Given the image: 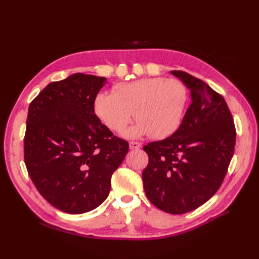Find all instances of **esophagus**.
<instances>
[{"label":"esophagus","mask_w":259,"mask_h":259,"mask_svg":"<svg viewBox=\"0 0 259 259\" xmlns=\"http://www.w3.org/2000/svg\"><path fill=\"white\" fill-rule=\"evenodd\" d=\"M140 147H142V144H140V143H137V142H131L130 143V148L132 149V150H137V149H139Z\"/></svg>","instance_id":"1"}]
</instances>
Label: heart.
<instances>
[{
	"label": "heart",
	"mask_w": 259,
	"mask_h": 259,
	"mask_svg": "<svg viewBox=\"0 0 259 259\" xmlns=\"http://www.w3.org/2000/svg\"><path fill=\"white\" fill-rule=\"evenodd\" d=\"M187 99V90L180 81L147 77L116 85L113 94L100 93L94 108L101 122L114 132H122L135 114L138 122L126 131V136L150 134L164 138L182 124Z\"/></svg>",
	"instance_id": "b5f03b06"
}]
</instances>
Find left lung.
<instances>
[{"instance_id": "obj_1", "label": "left lung", "mask_w": 259, "mask_h": 259, "mask_svg": "<svg viewBox=\"0 0 259 259\" xmlns=\"http://www.w3.org/2000/svg\"><path fill=\"white\" fill-rule=\"evenodd\" d=\"M171 74L190 90L191 104L178 130L149 143V163L143 170L147 198L169 214H185L204 204L217 192L236 146V127L224 97L191 74Z\"/></svg>"}]
</instances>
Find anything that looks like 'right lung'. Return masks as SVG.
Returning <instances> with one entry per match:
<instances>
[{"label":"right lung","instance_id":"add662e5","mask_svg":"<svg viewBox=\"0 0 259 259\" xmlns=\"http://www.w3.org/2000/svg\"><path fill=\"white\" fill-rule=\"evenodd\" d=\"M106 77L74 73L52 82L29 106L23 139L28 174L42 197L69 214L99 206L128 151L95 114Z\"/></svg>","mask_w":259,"mask_h":259}]
</instances>
